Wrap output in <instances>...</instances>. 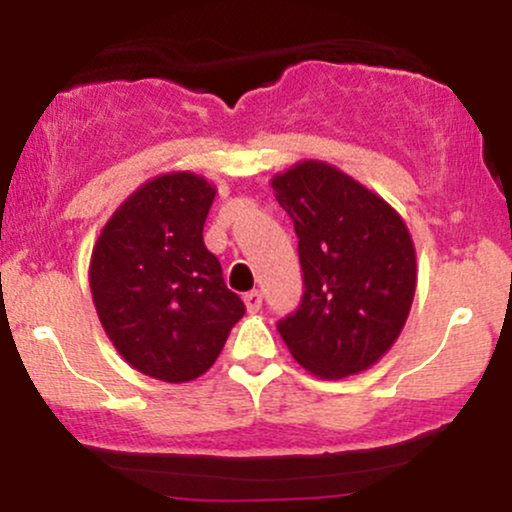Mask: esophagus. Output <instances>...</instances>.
<instances>
[{"mask_svg":"<svg viewBox=\"0 0 512 512\" xmlns=\"http://www.w3.org/2000/svg\"><path fill=\"white\" fill-rule=\"evenodd\" d=\"M243 301H245V308H248V313H257V310L262 308V293L257 289H252L245 293Z\"/></svg>","mask_w":512,"mask_h":512,"instance_id":"34e87169","label":"esophagus"}]
</instances>
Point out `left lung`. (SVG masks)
I'll list each match as a JSON object with an SVG mask.
<instances>
[{"mask_svg": "<svg viewBox=\"0 0 512 512\" xmlns=\"http://www.w3.org/2000/svg\"><path fill=\"white\" fill-rule=\"evenodd\" d=\"M272 187L296 228L305 284L298 310L276 330L317 378L361 373L390 351L409 317L416 252L407 226L330 163H296Z\"/></svg>", "mask_w": 512, "mask_h": 512, "instance_id": "left-lung-1", "label": "left lung"}]
</instances>
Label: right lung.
Here are the masks:
<instances>
[{"label": "right lung", "instance_id": "add662e5", "mask_svg": "<svg viewBox=\"0 0 512 512\" xmlns=\"http://www.w3.org/2000/svg\"><path fill=\"white\" fill-rule=\"evenodd\" d=\"M214 195L202 175H158L120 204L91 255L105 334L129 366L166 383L207 373L245 315L202 238Z\"/></svg>", "mask_w": 512, "mask_h": 512}]
</instances>
